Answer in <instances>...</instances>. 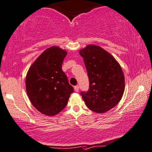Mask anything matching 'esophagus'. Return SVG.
Masks as SVG:
<instances>
[{
  "instance_id": "esophagus-1",
  "label": "esophagus",
  "mask_w": 152,
  "mask_h": 152,
  "mask_svg": "<svg viewBox=\"0 0 152 152\" xmlns=\"http://www.w3.org/2000/svg\"><path fill=\"white\" fill-rule=\"evenodd\" d=\"M74 90L76 92H78V90H79V87H78V86H74Z\"/></svg>"
}]
</instances>
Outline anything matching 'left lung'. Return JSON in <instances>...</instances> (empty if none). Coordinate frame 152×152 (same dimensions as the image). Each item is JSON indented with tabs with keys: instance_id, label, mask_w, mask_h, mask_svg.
Listing matches in <instances>:
<instances>
[{
	"instance_id": "obj_1",
	"label": "left lung",
	"mask_w": 152,
	"mask_h": 152,
	"mask_svg": "<svg viewBox=\"0 0 152 152\" xmlns=\"http://www.w3.org/2000/svg\"><path fill=\"white\" fill-rule=\"evenodd\" d=\"M83 58L89 89L80 95L86 106L96 113H104L120 102L125 90L121 67L115 58L99 46L89 45L79 51Z\"/></svg>"
}]
</instances>
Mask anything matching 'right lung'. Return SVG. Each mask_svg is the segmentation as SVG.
I'll use <instances>...</instances> for the list:
<instances>
[{"mask_svg":"<svg viewBox=\"0 0 152 152\" xmlns=\"http://www.w3.org/2000/svg\"><path fill=\"white\" fill-rule=\"evenodd\" d=\"M66 51L57 46L45 50L31 66L26 77V93L38 111L55 116L65 108L74 88L62 69Z\"/></svg>","mask_w":152,"mask_h":152,"instance_id":"right-lung-1","label":"right lung"}]
</instances>
